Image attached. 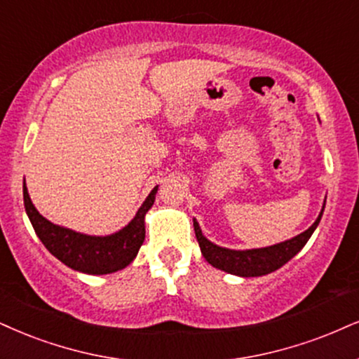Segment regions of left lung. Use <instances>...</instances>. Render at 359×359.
I'll return each mask as SVG.
<instances>
[{"label":"left lung","mask_w":359,"mask_h":359,"mask_svg":"<svg viewBox=\"0 0 359 359\" xmlns=\"http://www.w3.org/2000/svg\"><path fill=\"white\" fill-rule=\"evenodd\" d=\"M323 211H325V205H323L321 213L315 223L306 231L298 234V236L273 246L256 248V250H228V248H221L203 236L201 228L196 219H193V226L194 233H196V240L200 243L201 253L211 266L218 268L221 271L236 274V276L253 278L276 271L278 268H281L293 256L298 255L303 250V246L306 245L309 238H311V234L318 224H320Z\"/></svg>","instance_id":"1"}]
</instances>
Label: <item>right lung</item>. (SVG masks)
I'll list each match as a JSON object with an SVG mask.
<instances>
[{
  "instance_id": "right-lung-1",
  "label": "right lung",
  "mask_w": 359,
  "mask_h": 359,
  "mask_svg": "<svg viewBox=\"0 0 359 359\" xmlns=\"http://www.w3.org/2000/svg\"><path fill=\"white\" fill-rule=\"evenodd\" d=\"M158 187L151 189L135 218L119 231L108 236H90L57 226L38 213L31 203L28 188L23 183V200L26 215L34 233L53 256L74 271L86 274H108L126 268L138 255L144 241V216L153 206Z\"/></svg>"
}]
</instances>
